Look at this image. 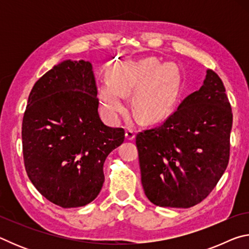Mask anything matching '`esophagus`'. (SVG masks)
Segmentation results:
<instances>
[{
    "label": "esophagus",
    "instance_id": "1",
    "mask_svg": "<svg viewBox=\"0 0 249 249\" xmlns=\"http://www.w3.org/2000/svg\"><path fill=\"white\" fill-rule=\"evenodd\" d=\"M125 137L127 141H133L135 138V130L132 128H126Z\"/></svg>",
    "mask_w": 249,
    "mask_h": 249
}]
</instances>
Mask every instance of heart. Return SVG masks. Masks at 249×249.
<instances>
[{"label":"heart","instance_id":"b5f03b06","mask_svg":"<svg viewBox=\"0 0 249 249\" xmlns=\"http://www.w3.org/2000/svg\"><path fill=\"white\" fill-rule=\"evenodd\" d=\"M108 80L99 83V96L104 114L119 121L127 112L125 95L133 90L135 112L146 122L165 119L174 107L178 86L175 70L160 66L156 58L115 62L108 68Z\"/></svg>","mask_w":249,"mask_h":249}]
</instances>
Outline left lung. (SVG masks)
Here are the masks:
<instances>
[{
  "label": "left lung",
  "mask_w": 249,
  "mask_h": 249,
  "mask_svg": "<svg viewBox=\"0 0 249 249\" xmlns=\"http://www.w3.org/2000/svg\"><path fill=\"white\" fill-rule=\"evenodd\" d=\"M233 114L213 70L159 127L136 136L145 195L162 208H191L210 195L230 159Z\"/></svg>",
  "instance_id": "left-lung-1"
}]
</instances>
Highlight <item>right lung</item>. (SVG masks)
Segmentation results:
<instances>
[{
  "mask_svg": "<svg viewBox=\"0 0 249 249\" xmlns=\"http://www.w3.org/2000/svg\"><path fill=\"white\" fill-rule=\"evenodd\" d=\"M92 65L65 60L34 84L22 125L29 180L61 208L89 204L103 187V165L123 144V128L100 119Z\"/></svg>",
  "mask_w": 249,
  "mask_h": 249,
  "instance_id": "right-lung-1",
  "label": "right lung"
}]
</instances>
